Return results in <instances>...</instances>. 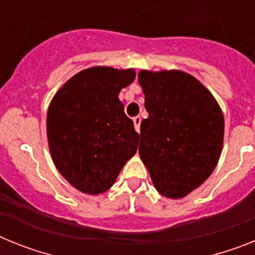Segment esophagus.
<instances>
[{
	"label": "esophagus",
	"instance_id": "obj_1",
	"mask_svg": "<svg viewBox=\"0 0 255 255\" xmlns=\"http://www.w3.org/2000/svg\"><path fill=\"white\" fill-rule=\"evenodd\" d=\"M134 121V126H135V130L138 132H140V123H141V117L140 116H136L132 119Z\"/></svg>",
	"mask_w": 255,
	"mask_h": 255
}]
</instances>
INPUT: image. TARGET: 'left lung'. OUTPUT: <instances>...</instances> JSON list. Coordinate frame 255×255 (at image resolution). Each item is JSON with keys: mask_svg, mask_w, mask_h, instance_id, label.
Here are the masks:
<instances>
[{"mask_svg": "<svg viewBox=\"0 0 255 255\" xmlns=\"http://www.w3.org/2000/svg\"><path fill=\"white\" fill-rule=\"evenodd\" d=\"M148 117L139 155L155 190L170 199L190 194L215 171L224 147V114L213 94L181 70H141Z\"/></svg>", "mask_w": 255, "mask_h": 255, "instance_id": "obj_1", "label": "left lung"}]
</instances>
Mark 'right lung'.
<instances>
[{"instance_id":"1","label":"right lung","mask_w":255,"mask_h":255,"mask_svg":"<svg viewBox=\"0 0 255 255\" xmlns=\"http://www.w3.org/2000/svg\"><path fill=\"white\" fill-rule=\"evenodd\" d=\"M135 75L134 69L89 67L71 76L49 103L47 140L52 161L82 193L107 191L136 153L139 134L119 100Z\"/></svg>"}]
</instances>
